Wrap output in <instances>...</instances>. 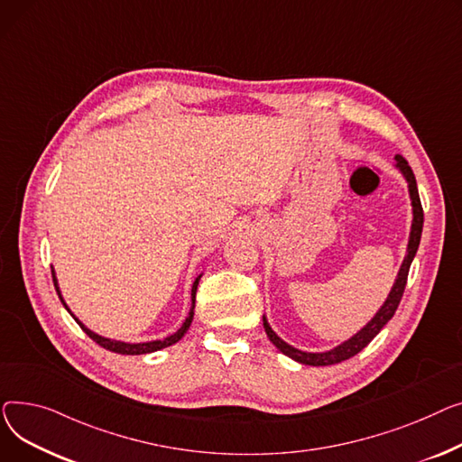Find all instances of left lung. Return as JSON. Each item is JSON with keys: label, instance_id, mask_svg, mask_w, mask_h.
Instances as JSON below:
<instances>
[{"label": "left lung", "instance_id": "obj_1", "mask_svg": "<svg viewBox=\"0 0 462 462\" xmlns=\"http://www.w3.org/2000/svg\"><path fill=\"white\" fill-rule=\"evenodd\" d=\"M395 170L402 175L406 184H409V196H411V205H412V224H411V235H409V244H406L404 259L401 263L397 278L390 289V294L386 296L384 304L378 308V311L373 315V319L355 336H350L346 341L339 343L337 346H334L330 350H324V352H306V350H300V348L289 345L273 330L266 315H263V327H264L268 339L273 341V345L280 352H283L285 356H289L291 360H294L298 364H304V365H313V367L334 365V364L345 362L352 356H356L360 350H364L373 341V337L386 327V322L393 317V313L401 302L406 278H409V268L416 257L420 238H421V229H423V208H421V201H420V194H418L416 177L409 166V162H406L401 154H395Z\"/></svg>", "mask_w": 462, "mask_h": 462}]
</instances>
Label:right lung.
<instances>
[{
    "label": "right lung",
    "instance_id": "add662e5",
    "mask_svg": "<svg viewBox=\"0 0 462 462\" xmlns=\"http://www.w3.org/2000/svg\"><path fill=\"white\" fill-rule=\"evenodd\" d=\"M201 276L203 274H199L198 278H196V282H194V285H192V306H189V311H188V317L184 319V322H182V327L175 332V334H171V336H168V337H164V339H154V341H143V343H126V341H119V339H110V337H104V336H98L97 332H93V330H89L84 322H81L72 311H70V308L67 306V302H65V298H63V294H61V289H60V283H58V278H56V270L51 268V278H53V285H56V291H58V294H60V300L63 302V306H65V310L74 317V320L79 324V328L84 330L93 341H97L100 346H104V348H107V350H112V352H117V355H128V356H138V355H151V352H156V350H162V348H166V346H171V345H175L179 339H182V336L188 332V328H189V324H192V320H194V308H196V292H198V285H199V280H201Z\"/></svg>",
    "mask_w": 462,
    "mask_h": 462
}]
</instances>
